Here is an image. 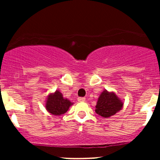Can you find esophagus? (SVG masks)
Segmentation results:
<instances>
[{"mask_svg":"<svg viewBox=\"0 0 160 160\" xmlns=\"http://www.w3.org/2000/svg\"><path fill=\"white\" fill-rule=\"evenodd\" d=\"M78 102H85L86 101V98H84V97H79L78 98Z\"/></svg>","mask_w":160,"mask_h":160,"instance_id":"obj_1","label":"esophagus"}]
</instances>
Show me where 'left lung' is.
<instances>
[{
  "label": "left lung",
  "instance_id": "obj_1",
  "mask_svg": "<svg viewBox=\"0 0 160 160\" xmlns=\"http://www.w3.org/2000/svg\"><path fill=\"white\" fill-rule=\"evenodd\" d=\"M122 102L113 92L104 91L99 96L95 106V112L104 118L114 115L122 108Z\"/></svg>",
  "mask_w": 160,
  "mask_h": 160
}]
</instances>
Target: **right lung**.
Segmentation results:
<instances>
[{"instance_id":"1","label":"right lung","mask_w":160,"mask_h":160,"mask_svg":"<svg viewBox=\"0 0 160 160\" xmlns=\"http://www.w3.org/2000/svg\"><path fill=\"white\" fill-rule=\"evenodd\" d=\"M71 104L72 103L68 99L63 98L60 92L56 91L47 98L46 108L52 114L59 116L65 113Z\"/></svg>"}]
</instances>
